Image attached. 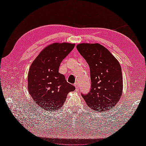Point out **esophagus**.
<instances>
[{"mask_svg":"<svg viewBox=\"0 0 146 146\" xmlns=\"http://www.w3.org/2000/svg\"><path fill=\"white\" fill-rule=\"evenodd\" d=\"M74 85H75V88H76V91L78 92L79 91V89H80V86H79V84L77 82L75 83V84H74Z\"/></svg>","mask_w":146,"mask_h":146,"instance_id":"esophagus-1","label":"esophagus"}]
</instances>
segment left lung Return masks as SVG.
Here are the masks:
<instances>
[{
	"mask_svg": "<svg viewBox=\"0 0 146 146\" xmlns=\"http://www.w3.org/2000/svg\"><path fill=\"white\" fill-rule=\"evenodd\" d=\"M77 50L88 64L91 88L87 94H82L85 102L93 110H110L122 94V68L110 52L100 44L82 43Z\"/></svg>",
	"mask_w": 146,
	"mask_h": 146,
	"instance_id": "left-lung-1",
	"label": "left lung"
}]
</instances>
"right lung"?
I'll return each instance as SVG.
<instances>
[{
	"instance_id": "add662e5",
	"label": "right lung",
	"mask_w": 146,
	"mask_h": 146,
	"mask_svg": "<svg viewBox=\"0 0 146 146\" xmlns=\"http://www.w3.org/2000/svg\"><path fill=\"white\" fill-rule=\"evenodd\" d=\"M75 44L53 43L45 48L31 65L28 91L33 100L44 110H56L63 105L67 95L75 87L59 73L60 64Z\"/></svg>"
}]
</instances>
